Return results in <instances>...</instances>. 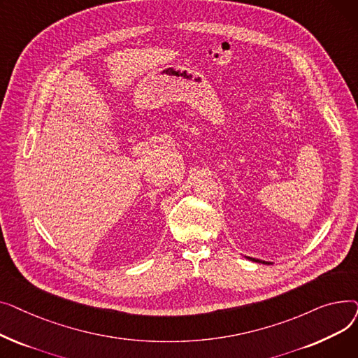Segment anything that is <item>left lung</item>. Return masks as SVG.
Wrapping results in <instances>:
<instances>
[{
  "label": "left lung",
  "instance_id": "left-lung-1",
  "mask_svg": "<svg viewBox=\"0 0 358 358\" xmlns=\"http://www.w3.org/2000/svg\"><path fill=\"white\" fill-rule=\"evenodd\" d=\"M247 259H250V261H254V262H259V264H273V262H270V261H262V259H258V258H251V257H245Z\"/></svg>",
  "mask_w": 358,
  "mask_h": 358
}]
</instances>
